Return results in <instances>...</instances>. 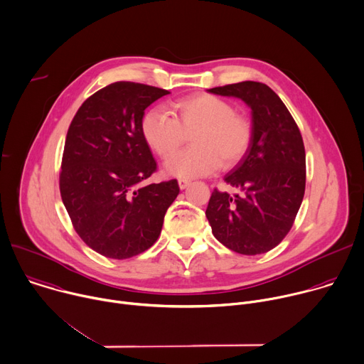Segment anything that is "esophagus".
Segmentation results:
<instances>
[{
    "label": "esophagus",
    "instance_id": "34e87169",
    "mask_svg": "<svg viewBox=\"0 0 364 364\" xmlns=\"http://www.w3.org/2000/svg\"><path fill=\"white\" fill-rule=\"evenodd\" d=\"M190 184H191V181L188 178H178V186H180L181 190L187 188Z\"/></svg>",
    "mask_w": 364,
    "mask_h": 364
}]
</instances>
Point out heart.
<instances>
[{"label": "heart", "instance_id": "heart-1", "mask_svg": "<svg viewBox=\"0 0 364 364\" xmlns=\"http://www.w3.org/2000/svg\"><path fill=\"white\" fill-rule=\"evenodd\" d=\"M191 129L193 146L166 163L171 176L190 178L210 174L220 164L230 167L243 157L252 136L250 123L243 115L234 114L225 100L207 92L176 100L170 111L156 107L141 123L144 140L161 159L172 156L183 133Z\"/></svg>", "mask_w": 364, "mask_h": 364}]
</instances>
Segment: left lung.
<instances>
[{"label":"left lung","instance_id":"8db88e82","mask_svg":"<svg viewBox=\"0 0 364 364\" xmlns=\"http://www.w3.org/2000/svg\"><path fill=\"white\" fill-rule=\"evenodd\" d=\"M208 92L243 100L252 109L249 149L224 181L240 194L214 188L205 217L227 249L256 256L274 249L290 231L306 188L300 130L280 97L266 84L241 81Z\"/></svg>","mask_w":364,"mask_h":364}]
</instances>
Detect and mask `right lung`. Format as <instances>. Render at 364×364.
<instances>
[{"instance_id": "right-lung-1", "label": "right lung", "mask_w": 364, "mask_h": 364, "mask_svg": "<svg viewBox=\"0 0 364 364\" xmlns=\"http://www.w3.org/2000/svg\"><path fill=\"white\" fill-rule=\"evenodd\" d=\"M166 94L140 82H112L88 97L70 124L61 198L77 234L104 257L124 260L150 249L180 193L177 180L144 184L157 163L143 117Z\"/></svg>"}]
</instances>
